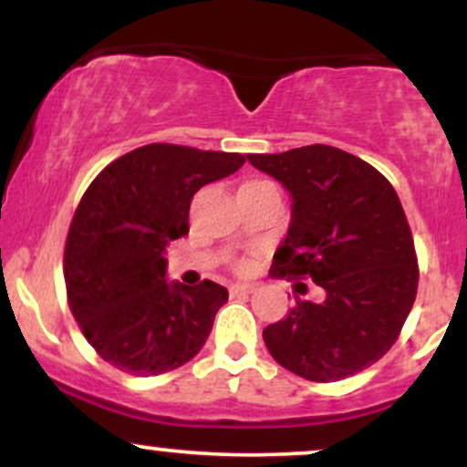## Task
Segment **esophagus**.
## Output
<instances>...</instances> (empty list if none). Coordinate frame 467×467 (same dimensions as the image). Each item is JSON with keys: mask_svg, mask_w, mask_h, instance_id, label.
<instances>
[{"mask_svg": "<svg viewBox=\"0 0 467 467\" xmlns=\"http://www.w3.org/2000/svg\"><path fill=\"white\" fill-rule=\"evenodd\" d=\"M252 292H254V285H250V283H234V285H230V296H239V294Z\"/></svg>", "mask_w": 467, "mask_h": 467, "instance_id": "esophagus-1", "label": "esophagus"}]
</instances>
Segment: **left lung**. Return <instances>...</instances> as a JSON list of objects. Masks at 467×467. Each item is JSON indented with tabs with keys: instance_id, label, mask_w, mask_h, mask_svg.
I'll list each match as a JSON object with an SVG mask.
<instances>
[{
	"instance_id": "left-lung-1",
	"label": "left lung",
	"mask_w": 467,
	"mask_h": 467,
	"mask_svg": "<svg viewBox=\"0 0 467 467\" xmlns=\"http://www.w3.org/2000/svg\"><path fill=\"white\" fill-rule=\"evenodd\" d=\"M248 162L292 197L272 276H309L325 294L318 303L296 296L285 318L265 327L267 351L312 382L364 371L398 340L417 294L415 245L398 192L371 164L327 144L248 153Z\"/></svg>"
}]
</instances>
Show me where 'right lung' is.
Returning <instances> with one entry per match:
<instances>
[{"label": "right lung", "mask_w": 467, "mask_h": 467, "mask_svg": "<svg viewBox=\"0 0 467 467\" xmlns=\"http://www.w3.org/2000/svg\"><path fill=\"white\" fill-rule=\"evenodd\" d=\"M245 158L147 144L100 171L66 241L67 301L89 345L120 371L160 375L195 358L228 289L166 278V245L189 234L191 200Z\"/></svg>", "instance_id": "1"}]
</instances>
